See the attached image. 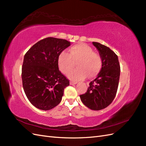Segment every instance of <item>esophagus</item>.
Here are the masks:
<instances>
[{"mask_svg":"<svg viewBox=\"0 0 146 146\" xmlns=\"http://www.w3.org/2000/svg\"><path fill=\"white\" fill-rule=\"evenodd\" d=\"M77 82H75V81H72V80H70V85H75V84H76Z\"/></svg>","mask_w":146,"mask_h":146,"instance_id":"esophagus-1","label":"esophagus"}]
</instances>
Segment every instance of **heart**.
Returning <instances> with one entry per match:
<instances>
[{
    "label": "heart",
    "instance_id": "obj_1",
    "mask_svg": "<svg viewBox=\"0 0 146 146\" xmlns=\"http://www.w3.org/2000/svg\"><path fill=\"white\" fill-rule=\"evenodd\" d=\"M69 52L63 51L58 56V66L61 72L68 74L76 63L77 68L69 74L72 80H82L86 77H93L99 72L102 59L98 52L84 43H79L69 48Z\"/></svg>",
    "mask_w": 146,
    "mask_h": 146
}]
</instances>
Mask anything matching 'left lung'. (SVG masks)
Wrapping results in <instances>:
<instances>
[{
  "label": "left lung",
  "mask_w": 146,
  "mask_h": 146,
  "mask_svg": "<svg viewBox=\"0 0 146 146\" xmlns=\"http://www.w3.org/2000/svg\"><path fill=\"white\" fill-rule=\"evenodd\" d=\"M102 59V66L97 78L90 83L85 94L80 98L86 107L92 110L107 107L115 98L120 77V64L117 55L106 46L92 42Z\"/></svg>",
  "instance_id": "obj_1"
}]
</instances>
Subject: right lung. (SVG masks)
I'll return each mask as SVG.
<instances>
[{
  "instance_id": "right-lung-1",
  "label": "right lung",
  "mask_w": 146,
  "mask_h": 146,
  "mask_svg": "<svg viewBox=\"0 0 146 146\" xmlns=\"http://www.w3.org/2000/svg\"><path fill=\"white\" fill-rule=\"evenodd\" d=\"M70 45L66 39L48 37L36 42L25 54L23 86L27 99L36 108L49 110L60 103L69 80L59 70L58 60Z\"/></svg>"
}]
</instances>
